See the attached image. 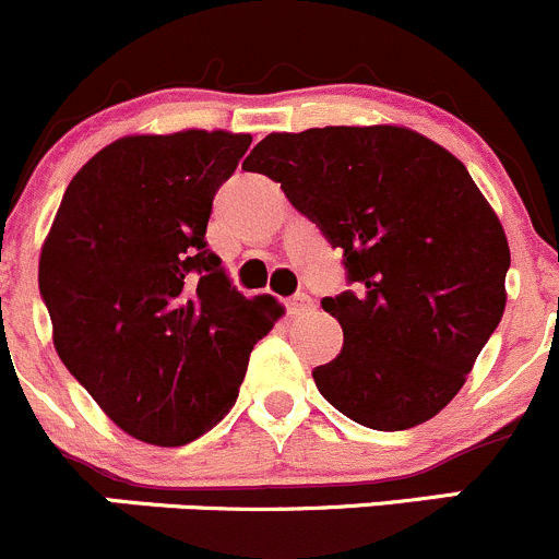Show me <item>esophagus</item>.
Returning <instances> with one entry per match:
<instances>
[{
	"instance_id": "esophagus-1",
	"label": "esophagus",
	"mask_w": 559,
	"mask_h": 559,
	"mask_svg": "<svg viewBox=\"0 0 559 559\" xmlns=\"http://www.w3.org/2000/svg\"><path fill=\"white\" fill-rule=\"evenodd\" d=\"M285 307H287V312L293 314V318H301V314L312 312L314 301H312V298L307 296V293H296V296H290V298H287V301H285Z\"/></svg>"
}]
</instances>
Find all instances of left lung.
I'll use <instances>...</instances> for the list:
<instances>
[{"mask_svg":"<svg viewBox=\"0 0 559 559\" xmlns=\"http://www.w3.org/2000/svg\"><path fill=\"white\" fill-rule=\"evenodd\" d=\"M247 170L340 247L356 290L323 298L342 350L312 369L356 424L400 432L438 416L465 385L506 309V230L465 165L394 124L272 132Z\"/></svg>","mask_w":559,"mask_h":559,"instance_id":"left-lung-1","label":"left lung"}]
</instances>
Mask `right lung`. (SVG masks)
<instances>
[{
	"instance_id": "add662e5",
	"label": "right lung",
	"mask_w": 559,
	"mask_h": 559,
	"mask_svg": "<svg viewBox=\"0 0 559 559\" xmlns=\"http://www.w3.org/2000/svg\"><path fill=\"white\" fill-rule=\"evenodd\" d=\"M245 132L127 135L70 181L40 252V296L64 367L105 416L152 445L223 421L282 307L247 298L209 250L214 192Z\"/></svg>"
}]
</instances>
